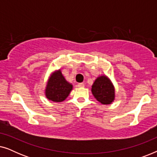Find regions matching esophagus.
I'll return each mask as SVG.
<instances>
[{
	"label": "esophagus",
	"mask_w": 157,
	"mask_h": 157,
	"mask_svg": "<svg viewBox=\"0 0 157 157\" xmlns=\"http://www.w3.org/2000/svg\"><path fill=\"white\" fill-rule=\"evenodd\" d=\"M78 87H84V83H78Z\"/></svg>",
	"instance_id": "34e87169"
}]
</instances>
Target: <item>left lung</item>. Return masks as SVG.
<instances>
[{
  "label": "left lung",
  "mask_w": 157,
  "mask_h": 157,
  "mask_svg": "<svg viewBox=\"0 0 157 157\" xmlns=\"http://www.w3.org/2000/svg\"><path fill=\"white\" fill-rule=\"evenodd\" d=\"M91 91L96 100L103 104H110L114 99V88L106 76L96 78L92 86Z\"/></svg>",
  "instance_id": "left-lung-1"
}]
</instances>
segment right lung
Instances as JSON below:
<instances>
[{"mask_svg": "<svg viewBox=\"0 0 157 157\" xmlns=\"http://www.w3.org/2000/svg\"><path fill=\"white\" fill-rule=\"evenodd\" d=\"M72 90V85L68 83L60 71L50 77L46 89V97L54 102H61L66 99Z\"/></svg>", "mask_w": 157, "mask_h": 157, "instance_id": "1", "label": "right lung"}]
</instances>
